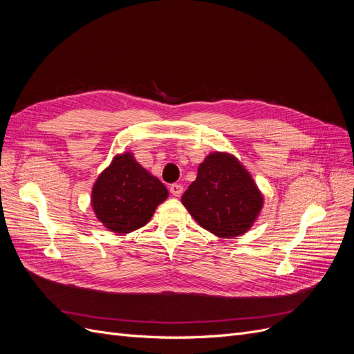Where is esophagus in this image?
I'll return each instance as SVG.
<instances>
[{
	"instance_id": "esophagus-1",
	"label": "esophagus",
	"mask_w": 354,
	"mask_h": 354,
	"mask_svg": "<svg viewBox=\"0 0 354 354\" xmlns=\"http://www.w3.org/2000/svg\"><path fill=\"white\" fill-rule=\"evenodd\" d=\"M169 192L173 194V196H180L181 194H183V186L178 185V183H174L169 186Z\"/></svg>"
}]
</instances>
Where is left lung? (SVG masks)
<instances>
[{
    "mask_svg": "<svg viewBox=\"0 0 354 354\" xmlns=\"http://www.w3.org/2000/svg\"><path fill=\"white\" fill-rule=\"evenodd\" d=\"M181 202L201 227L220 238L250 230L263 208V195L251 174L230 153H209Z\"/></svg>",
    "mask_w": 354,
    "mask_h": 354,
    "instance_id": "obj_1",
    "label": "left lung"
}]
</instances>
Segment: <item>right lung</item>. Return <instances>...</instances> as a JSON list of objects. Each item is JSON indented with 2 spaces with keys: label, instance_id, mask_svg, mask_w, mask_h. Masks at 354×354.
I'll use <instances>...</instances> for the list:
<instances>
[{
  "label": "right lung",
  "instance_id": "right-lung-1",
  "mask_svg": "<svg viewBox=\"0 0 354 354\" xmlns=\"http://www.w3.org/2000/svg\"><path fill=\"white\" fill-rule=\"evenodd\" d=\"M167 198V187L127 152L95 180L91 205L106 229L124 234L143 227Z\"/></svg>",
  "mask_w": 354,
  "mask_h": 354
}]
</instances>
